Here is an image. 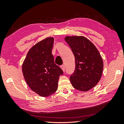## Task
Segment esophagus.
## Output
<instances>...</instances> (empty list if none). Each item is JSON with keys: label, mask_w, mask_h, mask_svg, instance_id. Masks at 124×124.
Listing matches in <instances>:
<instances>
[{"label": "esophagus", "mask_w": 124, "mask_h": 124, "mask_svg": "<svg viewBox=\"0 0 124 124\" xmlns=\"http://www.w3.org/2000/svg\"><path fill=\"white\" fill-rule=\"evenodd\" d=\"M61 69L63 70V72H65V67H64V65H61Z\"/></svg>", "instance_id": "34e87169"}]
</instances>
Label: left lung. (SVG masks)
Segmentation results:
<instances>
[{"label": "left lung", "instance_id": "8db88e82", "mask_svg": "<svg viewBox=\"0 0 124 124\" xmlns=\"http://www.w3.org/2000/svg\"><path fill=\"white\" fill-rule=\"evenodd\" d=\"M75 57V69L70 80L75 89L87 91L95 86L102 76L103 63L99 51L84 37H66Z\"/></svg>", "mask_w": 124, "mask_h": 124}]
</instances>
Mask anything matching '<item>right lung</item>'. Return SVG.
<instances>
[{
    "mask_svg": "<svg viewBox=\"0 0 124 124\" xmlns=\"http://www.w3.org/2000/svg\"><path fill=\"white\" fill-rule=\"evenodd\" d=\"M54 38L39 42L28 51L22 65V72L29 87L42 97L57 91L58 81L63 72L54 63L52 54Z\"/></svg>",
    "mask_w": 124,
    "mask_h": 124,
    "instance_id": "1",
    "label": "right lung"
}]
</instances>
